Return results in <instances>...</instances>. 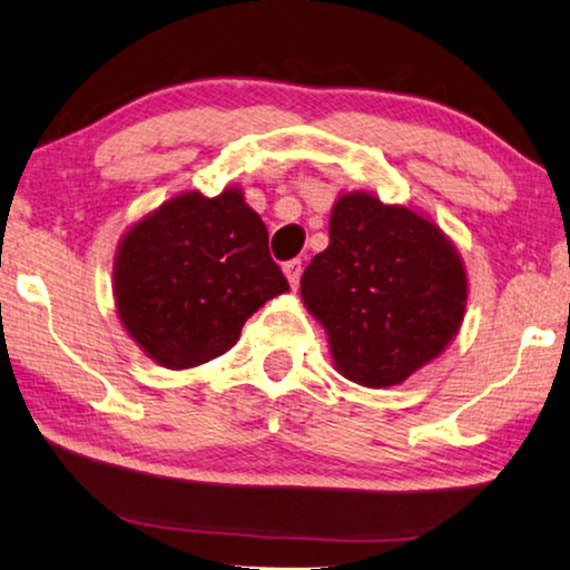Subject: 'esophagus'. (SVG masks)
I'll list each match as a JSON object with an SVG mask.
<instances>
[{
  "instance_id": "34e87169",
  "label": "esophagus",
  "mask_w": 570,
  "mask_h": 570,
  "mask_svg": "<svg viewBox=\"0 0 570 570\" xmlns=\"http://www.w3.org/2000/svg\"><path fill=\"white\" fill-rule=\"evenodd\" d=\"M283 273L287 277V283L297 287V283H301V275H303V263L301 259H291V263L283 265Z\"/></svg>"
}]
</instances>
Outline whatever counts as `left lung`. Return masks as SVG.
Masks as SVG:
<instances>
[{"mask_svg":"<svg viewBox=\"0 0 570 570\" xmlns=\"http://www.w3.org/2000/svg\"><path fill=\"white\" fill-rule=\"evenodd\" d=\"M328 237L305 267L301 297L328 335L335 368L368 389L404 384L460 333V252L440 224L368 191L335 199Z\"/></svg>","mask_w":570,"mask_h":570,"instance_id":"left-lung-1","label":"left lung"}]
</instances>
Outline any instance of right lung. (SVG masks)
<instances>
[{
    "instance_id": "obj_1",
    "label": "right lung",
    "mask_w": 570,
    "mask_h": 570,
    "mask_svg": "<svg viewBox=\"0 0 570 570\" xmlns=\"http://www.w3.org/2000/svg\"><path fill=\"white\" fill-rule=\"evenodd\" d=\"M291 291L239 186L176 194L118 242L116 313L158 366H202L235 346L257 307Z\"/></svg>"
}]
</instances>
